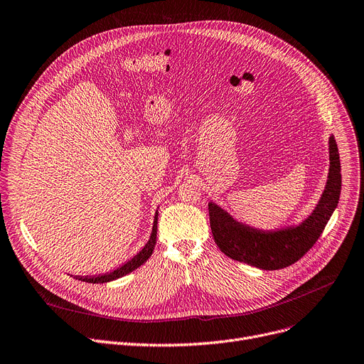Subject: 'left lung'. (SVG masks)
I'll list each match as a JSON object with an SVG mask.
<instances>
[{
	"label": "left lung",
	"instance_id": "1",
	"mask_svg": "<svg viewBox=\"0 0 364 364\" xmlns=\"http://www.w3.org/2000/svg\"><path fill=\"white\" fill-rule=\"evenodd\" d=\"M341 195V162L335 137H329V172L313 213L296 225L261 230L233 218L214 202L208 203L209 223L217 246L228 258L279 270L296 262L317 242L338 206Z\"/></svg>",
	"mask_w": 364,
	"mask_h": 364
}]
</instances>
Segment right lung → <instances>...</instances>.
<instances>
[{
  "label": "right lung",
  "instance_id": "1",
  "mask_svg": "<svg viewBox=\"0 0 364 364\" xmlns=\"http://www.w3.org/2000/svg\"><path fill=\"white\" fill-rule=\"evenodd\" d=\"M156 233H158V211L155 214V220H153V227H151L150 237H149L147 243L143 246V250L140 252H137V255H134L129 261H127L125 264L118 267V269H114L112 272H107L105 274H97V276H75V279L87 282V283H107V282L117 280L119 277L127 276L128 273L139 269L141 264H144L150 258V255L153 254V250H155V245H156Z\"/></svg>",
  "mask_w": 364,
  "mask_h": 364
}]
</instances>
